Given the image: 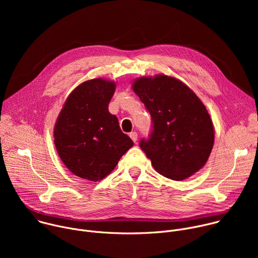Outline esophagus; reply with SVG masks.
<instances>
[{
    "instance_id": "1",
    "label": "esophagus",
    "mask_w": 258,
    "mask_h": 258,
    "mask_svg": "<svg viewBox=\"0 0 258 258\" xmlns=\"http://www.w3.org/2000/svg\"><path fill=\"white\" fill-rule=\"evenodd\" d=\"M130 137H131V139L133 140V142H134V143H137V140H138V135H137V133H136V132H133V133H131V134H130Z\"/></svg>"
}]
</instances>
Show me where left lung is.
Instances as JSON below:
<instances>
[{"label": "left lung", "instance_id": "8db88e82", "mask_svg": "<svg viewBox=\"0 0 258 258\" xmlns=\"http://www.w3.org/2000/svg\"><path fill=\"white\" fill-rule=\"evenodd\" d=\"M132 89L152 116L153 132L140 146L154 169L173 180L199 171L214 143V126L199 97L181 81L161 73L134 80Z\"/></svg>", "mask_w": 258, "mask_h": 258}]
</instances>
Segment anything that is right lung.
I'll use <instances>...</instances> for the list:
<instances>
[{
    "label": "right lung",
    "instance_id": "1",
    "mask_svg": "<svg viewBox=\"0 0 258 258\" xmlns=\"http://www.w3.org/2000/svg\"><path fill=\"white\" fill-rule=\"evenodd\" d=\"M115 89V82L103 78L82 83L68 95L56 119L57 153L73 174L84 179L106 177L134 145L108 110Z\"/></svg>",
    "mask_w": 258,
    "mask_h": 258
}]
</instances>
